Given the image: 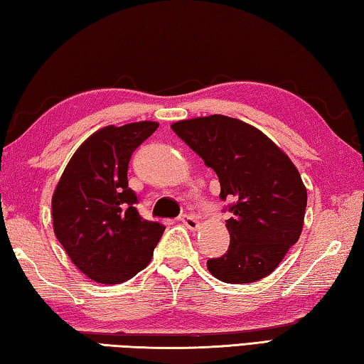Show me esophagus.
I'll return each instance as SVG.
<instances>
[{
  "label": "esophagus",
  "instance_id": "esophagus-1",
  "mask_svg": "<svg viewBox=\"0 0 364 364\" xmlns=\"http://www.w3.org/2000/svg\"><path fill=\"white\" fill-rule=\"evenodd\" d=\"M181 222L187 226L188 230H196L198 226H200V222H198V218L195 215H182Z\"/></svg>",
  "mask_w": 364,
  "mask_h": 364
}]
</instances>
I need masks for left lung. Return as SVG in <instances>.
Instances as JSON below:
<instances>
[{
	"instance_id": "obj_1",
	"label": "left lung",
	"mask_w": 364,
	"mask_h": 364,
	"mask_svg": "<svg viewBox=\"0 0 364 364\" xmlns=\"http://www.w3.org/2000/svg\"><path fill=\"white\" fill-rule=\"evenodd\" d=\"M173 132L215 171L230 247L208 259L212 276L226 284H252L276 269L298 242L307 190L291 160L255 127L226 115L171 125Z\"/></svg>"
}]
</instances>
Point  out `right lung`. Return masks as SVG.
<instances>
[{
	"label": "right lung",
	"mask_w": 364,
	"mask_h": 364,
	"mask_svg": "<svg viewBox=\"0 0 364 364\" xmlns=\"http://www.w3.org/2000/svg\"><path fill=\"white\" fill-rule=\"evenodd\" d=\"M159 123L106 127L75 150L52 198L55 236L71 262L95 282L134 277L154 255L164 226L139 215L128 187L132 155Z\"/></svg>",
	"instance_id": "obj_1"
}]
</instances>
